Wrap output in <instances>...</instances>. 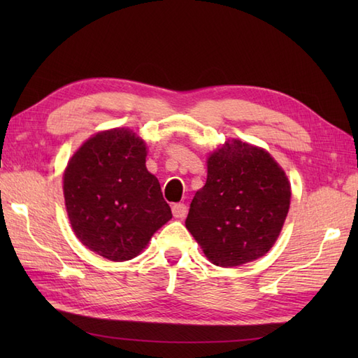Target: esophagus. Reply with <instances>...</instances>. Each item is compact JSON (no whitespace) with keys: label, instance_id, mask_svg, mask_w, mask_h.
<instances>
[{"label":"esophagus","instance_id":"1","mask_svg":"<svg viewBox=\"0 0 358 358\" xmlns=\"http://www.w3.org/2000/svg\"><path fill=\"white\" fill-rule=\"evenodd\" d=\"M172 214H173L175 218H178V220L185 218L186 214H187V208L185 206L183 203H175L172 206Z\"/></svg>","mask_w":358,"mask_h":358}]
</instances>
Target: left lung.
Here are the masks:
<instances>
[{
	"mask_svg": "<svg viewBox=\"0 0 358 358\" xmlns=\"http://www.w3.org/2000/svg\"><path fill=\"white\" fill-rule=\"evenodd\" d=\"M208 180L196 191L187 231L210 263L235 268L275 245L291 204V183L263 148L237 138L209 152Z\"/></svg>",
	"mask_w": 358,
	"mask_h": 358,
	"instance_id": "left-lung-1",
	"label": "left lung"
}]
</instances>
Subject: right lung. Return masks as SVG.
Wrapping results in <instances>:
<instances>
[{
  "label": "right lung",
  "instance_id": "add662e5",
  "mask_svg": "<svg viewBox=\"0 0 358 358\" xmlns=\"http://www.w3.org/2000/svg\"><path fill=\"white\" fill-rule=\"evenodd\" d=\"M146 157L141 136L113 127L89 136L64 169V204L75 237L110 262L140 255L172 218Z\"/></svg>",
  "mask_w": 358,
  "mask_h": 358
}]
</instances>
